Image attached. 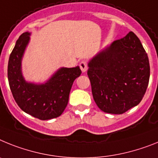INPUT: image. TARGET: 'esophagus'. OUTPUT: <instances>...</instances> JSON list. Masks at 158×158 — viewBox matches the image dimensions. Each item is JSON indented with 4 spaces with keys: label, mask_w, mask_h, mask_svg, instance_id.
I'll use <instances>...</instances> for the list:
<instances>
[{
    "label": "esophagus",
    "mask_w": 158,
    "mask_h": 158,
    "mask_svg": "<svg viewBox=\"0 0 158 158\" xmlns=\"http://www.w3.org/2000/svg\"><path fill=\"white\" fill-rule=\"evenodd\" d=\"M79 68H80L81 71H83V72H85L87 70L88 67H87V64L85 61H81L79 63Z\"/></svg>",
    "instance_id": "1"
}]
</instances>
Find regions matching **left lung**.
Returning a JSON list of instances; mask_svg holds the SVG:
<instances>
[{"mask_svg":"<svg viewBox=\"0 0 158 158\" xmlns=\"http://www.w3.org/2000/svg\"><path fill=\"white\" fill-rule=\"evenodd\" d=\"M88 66L93 98L102 111L120 114L142 101L150 68L147 53L133 31L114 41Z\"/></svg>","mask_w":158,"mask_h":158,"instance_id":"1","label":"left lung"}]
</instances>
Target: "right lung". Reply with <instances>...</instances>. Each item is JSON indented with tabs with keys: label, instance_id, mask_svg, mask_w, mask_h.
Returning a JSON list of instances; mask_svg holds the SVG:
<instances>
[{
	"label": "right lung",
	"instance_id": "right-lung-1",
	"mask_svg": "<svg viewBox=\"0 0 158 158\" xmlns=\"http://www.w3.org/2000/svg\"><path fill=\"white\" fill-rule=\"evenodd\" d=\"M29 32L21 34L9 56L8 79L9 87L19 107L40 120L55 118L68 105L73 82L81 75L79 67L60 68L45 84L25 82L21 74V58L29 40Z\"/></svg>",
	"mask_w": 158,
	"mask_h": 158
}]
</instances>
